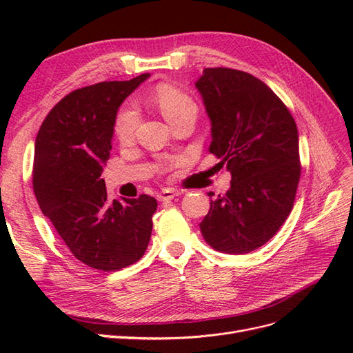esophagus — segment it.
Segmentation results:
<instances>
[{
  "mask_svg": "<svg viewBox=\"0 0 353 353\" xmlns=\"http://www.w3.org/2000/svg\"><path fill=\"white\" fill-rule=\"evenodd\" d=\"M181 193L176 190H172V188H165L160 191V193L157 194V199L159 201H168V200H172L175 197H178Z\"/></svg>",
  "mask_w": 353,
  "mask_h": 353,
  "instance_id": "34e87169",
  "label": "esophagus"
}]
</instances>
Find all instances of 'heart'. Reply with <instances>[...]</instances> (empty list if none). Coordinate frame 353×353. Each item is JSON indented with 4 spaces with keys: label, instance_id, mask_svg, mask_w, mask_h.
<instances>
[{
    "label": "heart",
    "instance_id": "heart-1",
    "mask_svg": "<svg viewBox=\"0 0 353 353\" xmlns=\"http://www.w3.org/2000/svg\"><path fill=\"white\" fill-rule=\"evenodd\" d=\"M153 101L169 123L174 122L176 117L184 114L185 112L197 110L196 103L191 100L187 94L181 92L179 90L172 87L159 88L153 95ZM137 122L138 113L134 105H123V108L117 112L114 119V135L117 140L121 143H130L134 138Z\"/></svg>",
    "mask_w": 353,
    "mask_h": 353
}]
</instances>
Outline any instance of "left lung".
<instances>
[{
	"label": "left lung",
	"instance_id": "left-lung-1",
	"mask_svg": "<svg viewBox=\"0 0 353 353\" xmlns=\"http://www.w3.org/2000/svg\"><path fill=\"white\" fill-rule=\"evenodd\" d=\"M210 121L209 152L227 163L231 187L212 200L200 231L212 249L244 254L271 240L292 212L301 178L290 112L253 74L203 69L194 82Z\"/></svg>",
	"mask_w": 353,
	"mask_h": 353
}]
</instances>
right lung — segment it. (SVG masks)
Wrapping results in <instances>:
<instances>
[{
    "instance_id": "right-lung-1",
    "label": "right lung",
    "mask_w": 353,
    "mask_h": 353,
    "mask_svg": "<svg viewBox=\"0 0 353 353\" xmlns=\"http://www.w3.org/2000/svg\"><path fill=\"white\" fill-rule=\"evenodd\" d=\"M150 73L72 91L42 122L34 157V193L74 258L100 271L141 259L157 209L154 197L109 200L103 165L117 110Z\"/></svg>"
}]
</instances>
